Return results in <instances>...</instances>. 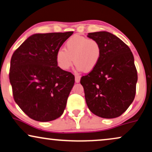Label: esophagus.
Masks as SVG:
<instances>
[{"label": "esophagus", "instance_id": "34e87169", "mask_svg": "<svg viewBox=\"0 0 152 152\" xmlns=\"http://www.w3.org/2000/svg\"><path fill=\"white\" fill-rule=\"evenodd\" d=\"M80 79H81V77L80 75H75V82L76 83H79L80 82Z\"/></svg>", "mask_w": 152, "mask_h": 152}]
</instances>
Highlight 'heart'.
Masks as SVG:
<instances>
[{"label": "heart", "mask_w": 152, "mask_h": 152, "mask_svg": "<svg viewBox=\"0 0 152 152\" xmlns=\"http://www.w3.org/2000/svg\"><path fill=\"white\" fill-rule=\"evenodd\" d=\"M101 55L102 48L98 41L75 35L66 41L65 50H58L56 59L62 70H68L75 62L79 71L85 70L91 72L96 68Z\"/></svg>", "instance_id": "1"}]
</instances>
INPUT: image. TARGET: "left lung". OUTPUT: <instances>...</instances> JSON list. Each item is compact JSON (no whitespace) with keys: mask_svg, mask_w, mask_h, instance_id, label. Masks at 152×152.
Here are the masks:
<instances>
[{"mask_svg":"<svg viewBox=\"0 0 152 152\" xmlns=\"http://www.w3.org/2000/svg\"><path fill=\"white\" fill-rule=\"evenodd\" d=\"M98 41L102 55L96 68L81 78L90 111L99 117L121 115L134 101L138 81L134 55L127 45L111 33H88Z\"/></svg>","mask_w":152,"mask_h":152,"instance_id":"obj_1","label":"left lung"}]
</instances>
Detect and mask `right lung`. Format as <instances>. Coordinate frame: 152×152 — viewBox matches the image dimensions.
Wrapping results in <instances>:
<instances>
[{
	"label": "right lung",
	"instance_id": "add662e5",
	"mask_svg": "<svg viewBox=\"0 0 152 152\" xmlns=\"http://www.w3.org/2000/svg\"><path fill=\"white\" fill-rule=\"evenodd\" d=\"M73 32L34 34L12 55L10 82L23 111L39 122L63 114L75 77L57 66L56 53Z\"/></svg>",
	"mask_w": 152,
	"mask_h": 152
}]
</instances>
